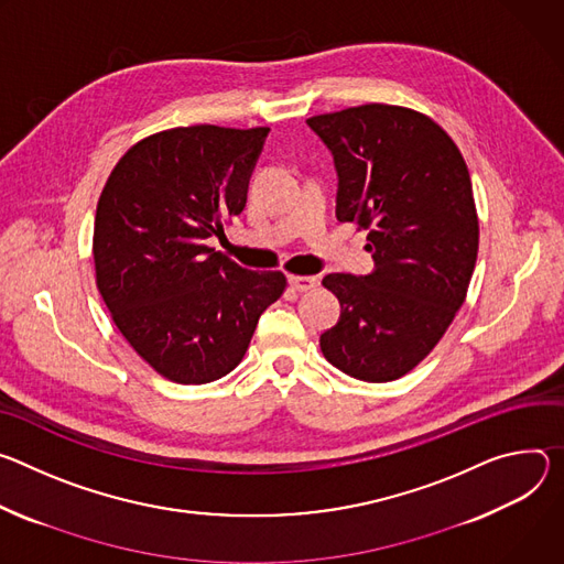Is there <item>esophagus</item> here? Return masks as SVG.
<instances>
[{"label":"esophagus","instance_id":"34e87169","mask_svg":"<svg viewBox=\"0 0 564 564\" xmlns=\"http://www.w3.org/2000/svg\"><path fill=\"white\" fill-rule=\"evenodd\" d=\"M289 284H291L295 291H311V289H316L318 280L311 278V275H291V278H289Z\"/></svg>","mask_w":564,"mask_h":564}]
</instances>
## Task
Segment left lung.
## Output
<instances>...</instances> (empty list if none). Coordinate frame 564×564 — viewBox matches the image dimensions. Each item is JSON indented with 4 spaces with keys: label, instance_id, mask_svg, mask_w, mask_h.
Wrapping results in <instances>:
<instances>
[{
    "label": "left lung",
    "instance_id": "1",
    "mask_svg": "<svg viewBox=\"0 0 564 564\" xmlns=\"http://www.w3.org/2000/svg\"><path fill=\"white\" fill-rule=\"evenodd\" d=\"M334 154L336 217L367 230L369 275L329 273L340 321L325 358L367 383L397 381L442 340L475 271L479 221L466 161L425 113L369 102L311 116Z\"/></svg>",
    "mask_w": 564,
    "mask_h": 564
}]
</instances>
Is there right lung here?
I'll list each match as a JSON object with an SVG mask.
<instances>
[{
    "instance_id": "obj_1",
    "label": "right lung",
    "mask_w": 564,
    "mask_h": 564,
    "mask_svg": "<svg viewBox=\"0 0 564 564\" xmlns=\"http://www.w3.org/2000/svg\"><path fill=\"white\" fill-rule=\"evenodd\" d=\"M269 128L193 124L152 134L111 170L96 208V286L118 332L161 377L202 386L232 371L286 289L206 246L246 206Z\"/></svg>"
}]
</instances>
